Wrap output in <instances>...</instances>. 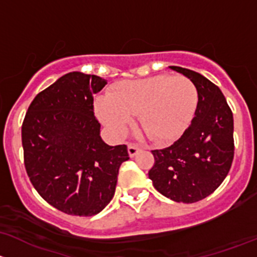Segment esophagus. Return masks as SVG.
Instances as JSON below:
<instances>
[{"label":"esophagus","mask_w":257,"mask_h":257,"mask_svg":"<svg viewBox=\"0 0 257 257\" xmlns=\"http://www.w3.org/2000/svg\"><path fill=\"white\" fill-rule=\"evenodd\" d=\"M127 150H128V155H130V157H135V156H136L137 153H139L140 148L137 147L136 145H134V144H128Z\"/></svg>","instance_id":"34e87169"}]
</instances>
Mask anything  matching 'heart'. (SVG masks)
<instances>
[{
    "label": "heart",
    "mask_w": 257,
    "mask_h": 257,
    "mask_svg": "<svg viewBox=\"0 0 257 257\" xmlns=\"http://www.w3.org/2000/svg\"><path fill=\"white\" fill-rule=\"evenodd\" d=\"M197 105L198 90L189 78L160 74L116 84L109 96L95 100V111L115 136H122L131 116L139 113L140 125L150 139L169 142L186 131Z\"/></svg>",
    "instance_id": "1"
}]
</instances>
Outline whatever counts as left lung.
Instances as JSON below:
<instances>
[{"instance_id": "8db88e82", "label": "left lung", "mask_w": 257, "mask_h": 257, "mask_svg": "<svg viewBox=\"0 0 257 257\" xmlns=\"http://www.w3.org/2000/svg\"><path fill=\"white\" fill-rule=\"evenodd\" d=\"M194 83L198 105L194 117L172 146L151 151L148 172L153 187L177 203H195L216 189L234 160V118L221 90L202 74L171 67Z\"/></svg>"}]
</instances>
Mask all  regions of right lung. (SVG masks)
Returning <instances> with one entry per match:
<instances>
[{
  "mask_svg": "<svg viewBox=\"0 0 257 257\" xmlns=\"http://www.w3.org/2000/svg\"><path fill=\"white\" fill-rule=\"evenodd\" d=\"M100 76L65 74L39 92L22 123L25 167L32 186L52 207L69 215L91 216L112 199L127 146L100 137L94 94Z\"/></svg>",
  "mask_w": 257,
  "mask_h": 257,
  "instance_id": "right-lung-1",
  "label": "right lung"
}]
</instances>
